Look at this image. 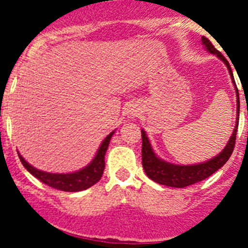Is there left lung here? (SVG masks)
<instances>
[{"instance_id":"8db88e82","label":"left lung","mask_w":248,"mask_h":248,"mask_svg":"<svg viewBox=\"0 0 248 248\" xmlns=\"http://www.w3.org/2000/svg\"><path fill=\"white\" fill-rule=\"evenodd\" d=\"M202 39V45L205 46L206 50L209 53L217 56L218 59H221L225 64H226L229 73L231 76L232 83L235 87L236 97H237V117H236V125L232 131V135L230 140L227 141L226 146L222 149L220 154L214 156L212 159L206 160L203 163L200 164H192V165H177V164L169 163L165 160L160 159L153 150V146L150 144L146 131L141 130V139H143V146H141V159H143V168L145 174L148 175L149 179L161 185L170 186V187H186L192 184H196L199 181H202L211 176L212 174L217 171L218 169L222 168L227 163V160L231 156L233 148L236 143V134H237L238 128V118H240V97H238V91L236 87L235 79L232 76L231 67H230L227 59L218 52L216 48L212 46L209 39L206 37H201Z\"/></svg>"}]
</instances>
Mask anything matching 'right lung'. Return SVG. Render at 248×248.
<instances>
[{
  "label": "right lung",
  "mask_w": 248,
  "mask_h": 248,
  "mask_svg": "<svg viewBox=\"0 0 248 248\" xmlns=\"http://www.w3.org/2000/svg\"><path fill=\"white\" fill-rule=\"evenodd\" d=\"M114 133H115V130L111 131L110 134L103 140L99 149H98L97 154H95V156H94V159L92 160L91 163L85 166V168L80 169V170L74 172L53 174V172L42 171V170H38V169H36L34 166L31 165V164H28L19 153L18 156L19 160H21V163L23 164V166L27 169L28 171L33 175L34 177H37L39 181H42L43 184H46V185L50 186V187H54L57 190H61V191H82V190L89 189L91 186H93L94 184H97L100 180V177H102L105 168V153L108 150L109 143H110V139Z\"/></svg>",
  "instance_id": "1"
}]
</instances>
